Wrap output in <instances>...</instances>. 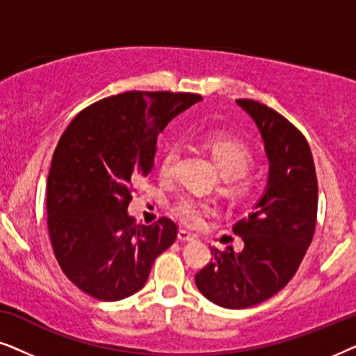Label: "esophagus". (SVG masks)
<instances>
[{
  "label": "esophagus",
  "mask_w": 356,
  "mask_h": 356,
  "mask_svg": "<svg viewBox=\"0 0 356 356\" xmlns=\"http://www.w3.org/2000/svg\"><path fill=\"white\" fill-rule=\"evenodd\" d=\"M178 240L179 241H194V240H196V236H194L193 233L186 232V230H179L178 232Z\"/></svg>",
  "instance_id": "1"
}]
</instances>
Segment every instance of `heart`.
Instances as JSON below:
<instances>
[{"label":"heart","instance_id":"1","mask_svg":"<svg viewBox=\"0 0 356 356\" xmlns=\"http://www.w3.org/2000/svg\"><path fill=\"white\" fill-rule=\"evenodd\" d=\"M207 149L211 150L213 160H216L218 170L223 177H227L228 191L235 196H246L251 189V179L248 178L246 172L252 165V152L246 143L241 139L233 138L228 134H213L206 139ZM179 150L175 145L165 150L162 162H160V173L168 178L175 173ZM173 216L178 218L183 225L199 228L218 212L217 204L211 199H202L193 194H184L178 197L172 206Z\"/></svg>","mask_w":356,"mask_h":356}]
</instances>
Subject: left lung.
<instances>
[{
  "label": "left lung",
  "mask_w": 356,
  "mask_h": 356,
  "mask_svg": "<svg viewBox=\"0 0 356 356\" xmlns=\"http://www.w3.org/2000/svg\"><path fill=\"white\" fill-rule=\"evenodd\" d=\"M236 104L254 120L269 159V181L246 218L233 232L243 251H218L197 272L196 285L222 308L243 309L269 300L298 270L313 241L318 217V178L308 140L285 116L256 100Z\"/></svg>",
  "instance_id": "left-lung-1"
}]
</instances>
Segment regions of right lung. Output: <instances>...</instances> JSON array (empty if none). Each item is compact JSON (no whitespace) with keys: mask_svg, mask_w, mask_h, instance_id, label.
<instances>
[{"mask_svg":"<svg viewBox=\"0 0 356 356\" xmlns=\"http://www.w3.org/2000/svg\"><path fill=\"white\" fill-rule=\"evenodd\" d=\"M197 94L131 90L92 104L61 134L47 181V225L65 275L84 293L118 301L143 289L155 257L177 240L162 217L136 223V183L152 172L157 138Z\"/></svg>","mask_w":356,"mask_h":356,"instance_id":"obj_1","label":"right lung"}]
</instances>
